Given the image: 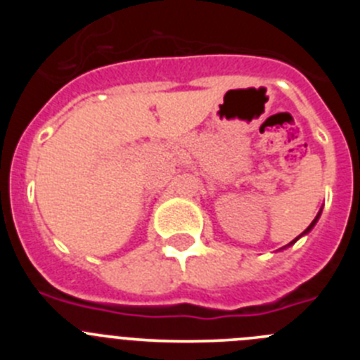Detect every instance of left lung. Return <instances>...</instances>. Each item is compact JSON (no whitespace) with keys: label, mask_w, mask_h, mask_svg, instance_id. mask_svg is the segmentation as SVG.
I'll return each instance as SVG.
<instances>
[{"label":"left lung","mask_w":360,"mask_h":360,"mask_svg":"<svg viewBox=\"0 0 360 360\" xmlns=\"http://www.w3.org/2000/svg\"><path fill=\"white\" fill-rule=\"evenodd\" d=\"M319 216H321V211H319V212H317V216H316V218H314V221H311V224H310V225H308V227H307V231H304V232H301V234H299V236H297V238H295V240H292V241H290V243H288V245H285V247H281V249H279V250H285V249H288V247H290V245H294V243H295V241H297V240H299V238H301V236H304V234H308V232H310V231H311V229L316 227V224H317V219H319Z\"/></svg>","instance_id":"obj_1"}]
</instances>
